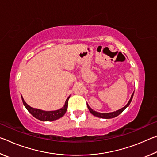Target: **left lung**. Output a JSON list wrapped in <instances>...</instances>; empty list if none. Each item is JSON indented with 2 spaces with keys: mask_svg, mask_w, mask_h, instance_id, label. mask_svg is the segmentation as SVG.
<instances>
[{
  "mask_svg": "<svg viewBox=\"0 0 157 157\" xmlns=\"http://www.w3.org/2000/svg\"><path fill=\"white\" fill-rule=\"evenodd\" d=\"M134 91L133 92V94H132V96H131V98H130V100H129V102L127 104L124 106V107L120 109L117 110L116 111H113V112H110V113H100V112H97V111H95L94 110H93L92 109L89 107V105L87 104V107H88L89 110L90 112H91L93 115L96 116V117H98V118H105V119H109V118H115V117L118 116L119 114H121L123 111L125 109L128 107V106L129 105L130 103H131L132 100V98H133V96H134Z\"/></svg>",
  "mask_w": 157,
  "mask_h": 157,
  "instance_id": "obj_1",
  "label": "left lung"
}]
</instances>
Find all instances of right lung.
Instances as JSON below:
<instances>
[{
	"label": "right lung",
	"mask_w": 157,
	"mask_h": 157,
	"mask_svg": "<svg viewBox=\"0 0 157 157\" xmlns=\"http://www.w3.org/2000/svg\"><path fill=\"white\" fill-rule=\"evenodd\" d=\"M69 98H70V96L68 97L67 99H66L63 107L55 111H44L39 109L31 107L30 106H29L27 103L25 102L24 99H23L22 95H21L23 105L25 106L26 109H27L34 118H36V119H38V120H40L42 121H52L62 118L66 112V110H67Z\"/></svg>",
	"instance_id": "add662e5"
}]
</instances>
